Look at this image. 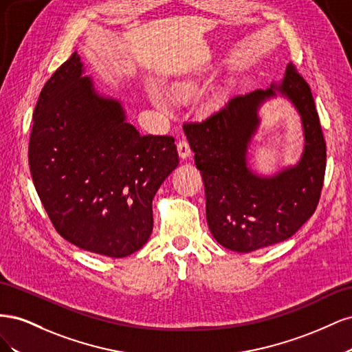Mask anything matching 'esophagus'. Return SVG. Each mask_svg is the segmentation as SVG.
<instances>
[{
  "instance_id": "1",
  "label": "esophagus",
  "mask_w": 352,
  "mask_h": 352,
  "mask_svg": "<svg viewBox=\"0 0 352 352\" xmlns=\"http://www.w3.org/2000/svg\"><path fill=\"white\" fill-rule=\"evenodd\" d=\"M177 153H179V157L186 160L188 157H190V154H192V151H190V146L188 144V141L182 140L177 142Z\"/></svg>"
}]
</instances>
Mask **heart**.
<instances>
[{"mask_svg":"<svg viewBox=\"0 0 352 352\" xmlns=\"http://www.w3.org/2000/svg\"><path fill=\"white\" fill-rule=\"evenodd\" d=\"M189 92H190V87L188 83H176L175 87H172V89H170L168 94H170V97H173L175 100H182V98L186 97ZM150 97H151V101L154 102L157 109H160L162 111H168L170 110L168 101L160 92L153 91Z\"/></svg>","mask_w":352,"mask_h":352,"instance_id":"obj_1","label":"heart"}]
</instances>
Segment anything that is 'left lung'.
I'll list each match as a JSON object with an SVG mask.
<instances>
[{
  "label": "left lung",
  "mask_w": 352,
  "mask_h": 352,
  "mask_svg": "<svg viewBox=\"0 0 352 352\" xmlns=\"http://www.w3.org/2000/svg\"><path fill=\"white\" fill-rule=\"evenodd\" d=\"M278 93L302 117L305 151L295 166L260 177L248 167V146L259 107ZM184 131L204 180L208 228L221 247L238 252L269 247L291 238L313 216L324 180L326 142L311 89L292 63L280 83L233 97L206 120L185 123Z\"/></svg>",
  "instance_id": "left-lung-1"
}]
</instances>
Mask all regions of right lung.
I'll list each match as a JSON object with an SVG mask.
<instances>
[{
  "label": "right lung",
  "mask_w": 352,
  "mask_h": 352,
  "mask_svg": "<svg viewBox=\"0 0 352 352\" xmlns=\"http://www.w3.org/2000/svg\"><path fill=\"white\" fill-rule=\"evenodd\" d=\"M76 51L42 88L29 166L47 214L76 247L123 258L153 232V198L179 164L172 136L141 135L85 76Z\"/></svg>",
  "instance_id": "add662e5"
}]
</instances>
